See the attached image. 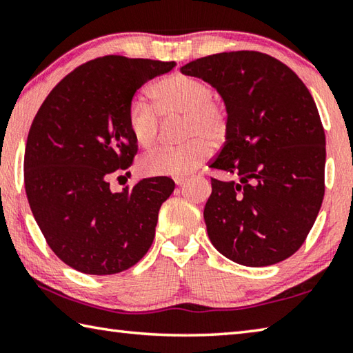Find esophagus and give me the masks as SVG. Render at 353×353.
<instances>
[{
	"instance_id": "1",
	"label": "esophagus",
	"mask_w": 353,
	"mask_h": 353,
	"mask_svg": "<svg viewBox=\"0 0 353 353\" xmlns=\"http://www.w3.org/2000/svg\"><path fill=\"white\" fill-rule=\"evenodd\" d=\"M174 182H176L177 185H183L185 182H187V177H176Z\"/></svg>"
}]
</instances>
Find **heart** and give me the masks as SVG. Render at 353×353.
<instances>
[{"label":"heart","mask_w":353,"mask_h":353,"mask_svg":"<svg viewBox=\"0 0 353 353\" xmlns=\"http://www.w3.org/2000/svg\"><path fill=\"white\" fill-rule=\"evenodd\" d=\"M154 108L132 101L128 109V126L141 148L157 140L160 119L182 117V140L179 148H162L143 155L140 170L146 176L183 177L198 170L212 152V145L223 143L229 132L225 105L213 99L210 83L199 77L172 73L149 87Z\"/></svg>","instance_id":"obj_1"}]
</instances>
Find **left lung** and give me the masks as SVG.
Segmentation results:
<instances>
[{
  "instance_id": "obj_1",
  "label": "left lung",
  "mask_w": 353,
  "mask_h": 353,
  "mask_svg": "<svg viewBox=\"0 0 353 353\" xmlns=\"http://www.w3.org/2000/svg\"><path fill=\"white\" fill-rule=\"evenodd\" d=\"M181 71L224 99L229 132L210 168L240 177L212 179L208 238L238 265L283 261L305 241L324 199L325 134L312 93L291 68L259 51L219 52Z\"/></svg>"
}]
</instances>
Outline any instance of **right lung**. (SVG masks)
I'll list each match as a JSON object with an SVG mask.
<instances>
[{"instance_id":"right-lung-1","label":"right lung","mask_w":353,"mask_h":353,"mask_svg":"<svg viewBox=\"0 0 353 353\" xmlns=\"http://www.w3.org/2000/svg\"><path fill=\"white\" fill-rule=\"evenodd\" d=\"M174 67L98 57L65 76L34 118L25 151L26 196L48 246L76 271L118 274L151 248L174 181L149 177L113 193L109 177L128 170L139 149L128 126L135 92Z\"/></svg>"}]
</instances>
